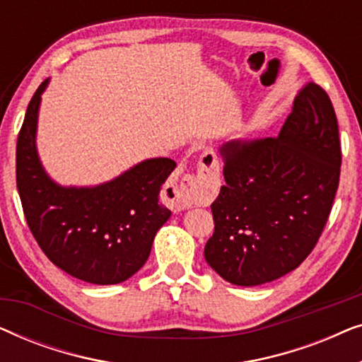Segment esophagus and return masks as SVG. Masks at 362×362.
<instances>
[{"mask_svg":"<svg viewBox=\"0 0 362 362\" xmlns=\"http://www.w3.org/2000/svg\"><path fill=\"white\" fill-rule=\"evenodd\" d=\"M219 186V166L211 150H206L199 158L196 175H185L175 185L168 186V201L175 209H189L202 197L214 194Z\"/></svg>","mask_w":362,"mask_h":362,"instance_id":"34e87169","label":"esophagus"}]
</instances>
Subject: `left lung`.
<instances>
[{"label":"left lung","instance_id":"left-lung-1","mask_svg":"<svg viewBox=\"0 0 362 362\" xmlns=\"http://www.w3.org/2000/svg\"><path fill=\"white\" fill-rule=\"evenodd\" d=\"M206 262L232 285L269 284L295 270L318 242L339 185L338 120L308 82L276 138L230 141Z\"/></svg>","mask_w":362,"mask_h":362}]
</instances>
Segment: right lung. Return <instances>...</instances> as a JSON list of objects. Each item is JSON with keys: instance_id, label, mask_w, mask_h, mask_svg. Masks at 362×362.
I'll list each match as a JSON object with an SVG mask.
<instances>
[{"instance_id": "right-lung-1", "label": "right lung", "mask_w": 362, "mask_h": 362, "mask_svg": "<svg viewBox=\"0 0 362 362\" xmlns=\"http://www.w3.org/2000/svg\"><path fill=\"white\" fill-rule=\"evenodd\" d=\"M46 78L29 102L16 145V185L29 229L47 259L95 285L122 284L145 265L170 219L160 191L176 168L170 158L138 163L98 186H61L39 160L36 132Z\"/></svg>"}]
</instances>
